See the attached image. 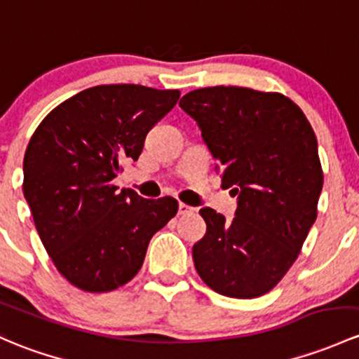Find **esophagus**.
Instances as JSON below:
<instances>
[{"mask_svg":"<svg viewBox=\"0 0 359 359\" xmlns=\"http://www.w3.org/2000/svg\"><path fill=\"white\" fill-rule=\"evenodd\" d=\"M194 211H196V208L186 205V203H180L179 205V215H191V213H194Z\"/></svg>","mask_w":359,"mask_h":359,"instance_id":"34e87169","label":"esophagus"}]
</instances>
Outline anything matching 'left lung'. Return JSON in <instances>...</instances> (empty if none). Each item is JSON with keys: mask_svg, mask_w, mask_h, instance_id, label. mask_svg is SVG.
<instances>
[{"mask_svg": "<svg viewBox=\"0 0 359 359\" xmlns=\"http://www.w3.org/2000/svg\"><path fill=\"white\" fill-rule=\"evenodd\" d=\"M179 104L222 167V187L237 196L232 222L199 210L206 233L192 248L196 270L222 296H263L296 262L316 220L323 170L315 132L280 93L215 86Z\"/></svg>", "mask_w": 359, "mask_h": 359, "instance_id": "8db88e82", "label": "left lung"}]
</instances>
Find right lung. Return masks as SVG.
I'll use <instances>...</instances> for the list:
<instances>
[{
	"label": "right lung",
	"mask_w": 359,
	"mask_h": 359,
	"mask_svg": "<svg viewBox=\"0 0 359 359\" xmlns=\"http://www.w3.org/2000/svg\"><path fill=\"white\" fill-rule=\"evenodd\" d=\"M180 90L96 86L44 116L24 156V196L56 270L86 292L127 284L151 237L179 210L177 199H144L113 186L137 160L148 132L175 107Z\"/></svg>",
	"instance_id": "right-lung-1"
}]
</instances>
